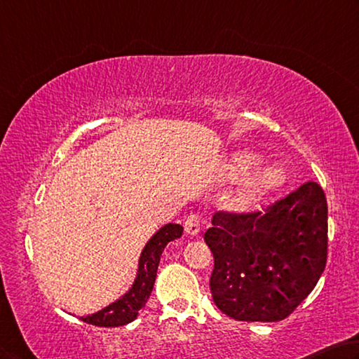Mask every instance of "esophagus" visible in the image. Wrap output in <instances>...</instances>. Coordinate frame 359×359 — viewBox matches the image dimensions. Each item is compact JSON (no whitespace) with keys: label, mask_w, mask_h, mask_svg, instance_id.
<instances>
[{"label":"esophagus","mask_w":359,"mask_h":359,"mask_svg":"<svg viewBox=\"0 0 359 359\" xmlns=\"http://www.w3.org/2000/svg\"><path fill=\"white\" fill-rule=\"evenodd\" d=\"M184 230H186V233L191 235V236L198 235V231H200V221H198V217H197L196 215L187 216L186 222H184Z\"/></svg>","instance_id":"esophagus-1"}]
</instances>
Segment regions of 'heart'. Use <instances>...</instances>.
<instances>
[{
    "mask_svg": "<svg viewBox=\"0 0 359 359\" xmlns=\"http://www.w3.org/2000/svg\"><path fill=\"white\" fill-rule=\"evenodd\" d=\"M260 162V156L250 151H238L224 163L222 176L227 181L240 180ZM285 183V175L279 167L265 165L250 173L235 196V203L240 210H250L263 200L271 197Z\"/></svg>",
    "mask_w": 359,
    "mask_h": 359,
    "instance_id": "1",
    "label": "heart"
}]
</instances>
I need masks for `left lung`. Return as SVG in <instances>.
<instances>
[{
	"instance_id": "left-lung-1",
	"label": "left lung",
	"mask_w": 359,
	"mask_h": 359,
	"mask_svg": "<svg viewBox=\"0 0 359 359\" xmlns=\"http://www.w3.org/2000/svg\"><path fill=\"white\" fill-rule=\"evenodd\" d=\"M205 241L215 255L216 306L240 322H279L307 298L325 271L328 205L309 181L262 212L212 216Z\"/></svg>"
}]
</instances>
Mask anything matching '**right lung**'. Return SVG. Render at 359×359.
Masks as SVG:
<instances>
[{
    "label": "right lung",
    "instance_id": "right-lung-1",
    "mask_svg": "<svg viewBox=\"0 0 359 359\" xmlns=\"http://www.w3.org/2000/svg\"><path fill=\"white\" fill-rule=\"evenodd\" d=\"M181 235H183V227L180 224H165L157 230L144 244L142 254L138 257L137 274L129 290L100 311L91 313V316L80 317L81 322L105 326V328H115V326L134 322L153 292L157 266H159L163 249L170 241L178 240Z\"/></svg>",
    "mask_w": 359,
    "mask_h": 359
}]
</instances>
